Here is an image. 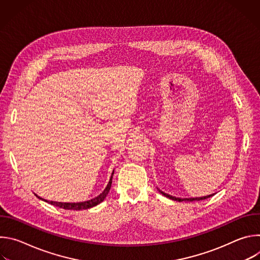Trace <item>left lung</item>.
Wrapping results in <instances>:
<instances>
[{
	"instance_id": "left-lung-1",
	"label": "left lung",
	"mask_w": 260,
	"mask_h": 260,
	"mask_svg": "<svg viewBox=\"0 0 260 260\" xmlns=\"http://www.w3.org/2000/svg\"><path fill=\"white\" fill-rule=\"evenodd\" d=\"M159 190V189H158ZM159 192L162 194V196H165V197H167V198H169V199H171V200H173V201H177V202H193V201H202V200H206V199H209V198H211V197H213L214 194H210V196H206V197H202V198H189V199H180V198H176V197H172V196H170V194H168V193H165L164 191H161V190H159Z\"/></svg>"
}]
</instances>
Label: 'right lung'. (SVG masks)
Masks as SVG:
<instances>
[{
  "instance_id": "right-lung-1",
  "label": "right lung",
  "mask_w": 260,
  "mask_h": 260,
  "mask_svg": "<svg viewBox=\"0 0 260 260\" xmlns=\"http://www.w3.org/2000/svg\"><path fill=\"white\" fill-rule=\"evenodd\" d=\"M113 174H114V171L112 173V176H111L110 178V181L107 185V187L105 188V190L100 194L96 198L94 199H91L89 201H85V202H81V203H60V202H48L49 204L53 205V206H56V207H59V208H62V209H66V210H86V209H89V208H92L99 204H101L107 197V194L109 193L110 191V188H111V184H112V178H113ZM37 196V194H36ZM38 197V196H37ZM40 200H43L41 199L40 197H38Z\"/></svg>"
}]
</instances>
